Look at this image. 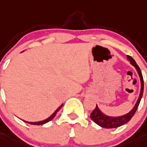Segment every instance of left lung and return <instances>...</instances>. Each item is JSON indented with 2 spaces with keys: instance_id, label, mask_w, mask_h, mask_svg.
I'll return each instance as SVG.
<instances>
[{
  "instance_id": "obj_1",
  "label": "left lung",
  "mask_w": 147,
  "mask_h": 147,
  "mask_svg": "<svg viewBox=\"0 0 147 147\" xmlns=\"http://www.w3.org/2000/svg\"><path fill=\"white\" fill-rule=\"evenodd\" d=\"M127 59L130 61V63L132 66H134L137 70L139 76H140V79H141V92L139 95V98L137 100V103L135 104V107H133V109L132 110L129 112L127 114H125L123 115L119 116V117H110V116H107L104 115V113H102L101 111L99 109L98 106L96 105L95 109L92 112L91 115H90V118L95 123L99 125L100 127H103V128L106 129H111V128H117L119 127L122 125L127 123V122L130 121V119L133 117L135 115V112L137 110L140 101L142 98L143 92H144V79H143V75L141 73V71L139 68V66L136 63L135 60L129 55H127Z\"/></svg>"
}]
</instances>
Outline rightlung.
I'll return each mask as SVG.
<instances>
[{
    "mask_svg": "<svg viewBox=\"0 0 147 147\" xmlns=\"http://www.w3.org/2000/svg\"><path fill=\"white\" fill-rule=\"evenodd\" d=\"M62 106H63V104H62V105H61V106H60V107H58V109H57V110H56L55 112L54 113H53V114H52V115L50 116V117H49V118H47V119L44 120V121H39V122H26V121H24V122H26V123H30V124H32V125H42V124H44V123H47V122H49V121H50L51 120L53 119V118H55V116L56 115V114H57V112H58V111H59V109H61V107H62Z\"/></svg>",
    "mask_w": 147,
    "mask_h": 147,
    "instance_id": "1",
    "label": "right lung"
}]
</instances>
